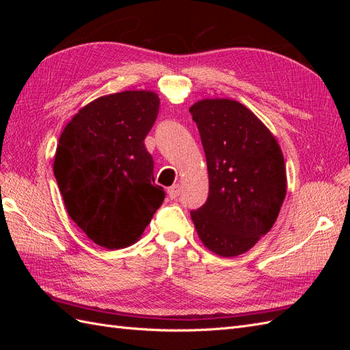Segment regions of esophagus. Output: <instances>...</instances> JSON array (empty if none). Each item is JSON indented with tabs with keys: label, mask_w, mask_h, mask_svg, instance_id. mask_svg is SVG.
<instances>
[{
	"label": "esophagus",
	"mask_w": 350,
	"mask_h": 350,
	"mask_svg": "<svg viewBox=\"0 0 350 350\" xmlns=\"http://www.w3.org/2000/svg\"><path fill=\"white\" fill-rule=\"evenodd\" d=\"M179 193H181V187H179L178 184H175V185L167 188V196H169V198H171V200L176 198V197L179 196Z\"/></svg>",
	"instance_id": "34e87169"
}]
</instances>
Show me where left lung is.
I'll list each match as a JSON object with an SVG mask.
<instances>
[{
    "mask_svg": "<svg viewBox=\"0 0 350 350\" xmlns=\"http://www.w3.org/2000/svg\"><path fill=\"white\" fill-rule=\"evenodd\" d=\"M189 112L208 171V197L191 211L198 238L220 257L251 250L273 228L286 196L276 137L234 99H201Z\"/></svg>",
    "mask_w": 350,
    "mask_h": 350,
    "instance_id": "1",
    "label": "left lung"
}]
</instances>
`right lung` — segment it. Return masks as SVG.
<instances>
[{
    "mask_svg": "<svg viewBox=\"0 0 350 350\" xmlns=\"http://www.w3.org/2000/svg\"><path fill=\"white\" fill-rule=\"evenodd\" d=\"M159 105L152 90L107 94L83 107L61 133L58 188L71 220L99 247L133 245L165 198L144 146Z\"/></svg>",
    "mask_w": 350,
    "mask_h": 350,
    "instance_id": "1",
    "label": "right lung"
}]
</instances>
